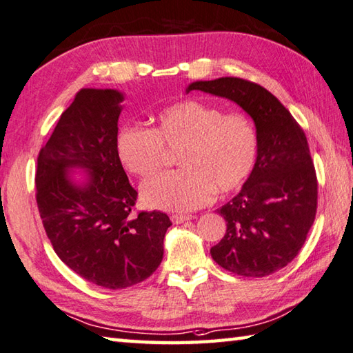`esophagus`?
<instances>
[{"mask_svg": "<svg viewBox=\"0 0 353 353\" xmlns=\"http://www.w3.org/2000/svg\"><path fill=\"white\" fill-rule=\"evenodd\" d=\"M190 220V215H183V214H173L172 221L173 223H184V221Z\"/></svg>", "mask_w": 353, "mask_h": 353, "instance_id": "obj_1", "label": "esophagus"}]
</instances>
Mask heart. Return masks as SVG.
<instances>
[{
    "mask_svg": "<svg viewBox=\"0 0 353 353\" xmlns=\"http://www.w3.org/2000/svg\"><path fill=\"white\" fill-rule=\"evenodd\" d=\"M164 144L180 147L181 169L152 176L141 188L148 208L188 212L211 203L215 190L242 188L254 170L259 138L243 113H226L201 101H183L158 116L154 130L123 127L116 136L121 163L138 176H148L164 163Z\"/></svg>",
    "mask_w": 353,
    "mask_h": 353,
    "instance_id": "heart-1",
    "label": "heart"
}]
</instances>
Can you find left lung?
<instances>
[{"instance_id": "left-lung-1", "label": "left lung", "mask_w": 353, "mask_h": 353, "mask_svg": "<svg viewBox=\"0 0 353 353\" xmlns=\"http://www.w3.org/2000/svg\"><path fill=\"white\" fill-rule=\"evenodd\" d=\"M230 99L254 121V170L219 209L226 234L211 248L221 268L245 277L276 273L298 256L314 221L318 181L304 130L263 86L239 77L190 83L189 91Z\"/></svg>"}]
</instances>
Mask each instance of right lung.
I'll list each match as a JSON object with an SVG mask.
<instances>
[{"label": "right lung", "instance_id": "right-lung-1", "mask_svg": "<svg viewBox=\"0 0 353 353\" xmlns=\"http://www.w3.org/2000/svg\"><path fill=\"white\" fill-rule=\"evenodd\" d=\"M123 92L82 88L61 113L37 159V205L54 251L74 273L119 290L159 267L164 212L133 214L138 192L116 152ZM74 168L84 170L73 180Z\"/></svg>", "mask_w": 353, "mask_h": 353}]
</instances>
